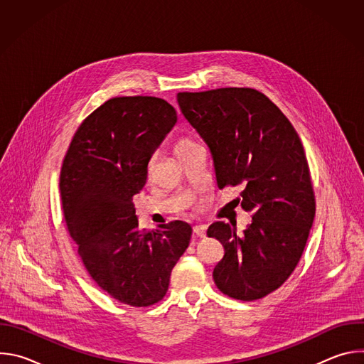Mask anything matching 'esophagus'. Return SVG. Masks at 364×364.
Wrapping results in <instances>:
<instances>
[{"label": "esophagus", "mask_w": 364, "mask_h": 364, "mask_svg": "<svg viewBox=\"0 0 364 364\" xmlns=\"http://www.w3.org/2000/svg\"><path fill=\"white\" fill-rule=\"evenodd\" d=\"M205 229H207L205 225H196V226L193 228V232H194L197 236L204 237V236H205Z\"/></svg>", "instance_id": "esophagus-1"}]
</instances>
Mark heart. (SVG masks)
I'll return each mask as SVG.
<instances>
[{
    "mask_svg": "<svg viewBox=\"0 0 364 364\" xmlns=\"http://www.w3.org/2000/svg\"><path fill=\"white\" fill-rule=\"evenodd\" d=\"M196 145V142L191 139V138H187V136H181V138H178L176 142H174V154L176 155H180L181 152H184V151H187V149H190L191 146H194Z\"/></svg>",
    "mask_w": 364,
    "mask_h": 364,
    "instance_id": "1",
    "label": "heart"
}]
</instances>
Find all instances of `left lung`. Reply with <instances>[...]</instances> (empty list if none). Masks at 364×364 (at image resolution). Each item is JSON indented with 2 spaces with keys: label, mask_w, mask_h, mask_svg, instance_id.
<instances>
[{
  "label": "left lung",
  "mask_w": 364,
  "mask_h": 364,
  "mask_svg": "<svg viewBox=\"0 0 364 364\" xmlns=\"http://www.w3.org/2000/svg\"><path fill=\"white\" fill-rule=\"evenodd\" d=\"M177 100L213 154L218 187L243 186L239 201L252 213L240 236L225 222L207 229L225 249L215 284L235 299L264 298L296 268L316 216L302 142L281 109L256 89L178 92Z\"/></svg>",
  "instance_id": "8db88e82"
}]
</instances>
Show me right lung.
I'll return each instance as SVG.
<instances>
[{"label":"right lung","mask_w":364,"mask_h":364,"mask_svg":"<svg viewBox=\"0 0 364 364\" xmlns=\"http://www.w3.org/2000/svg\"><path fill=\"white\" fill-rule=\"evenodd\" d=\"M176 122V109L161 97H112L79 125L60 170L66 226L87 274L131 306L166 296L191 237L181 220L141 229L132 203L152 152Z\"/></svg>","instance_id":"right-lung-1"}]
</instances>
